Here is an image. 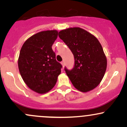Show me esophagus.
Masks as SVG:
<instances>
[{
    "label": "esophagus",
    "mask_w": 127,
    "mask_h": 127,
    "mask_svg": "<svg viewBox=\"0 0 127 127\" xmlns=\"http://www.w3.org/2000/svg\"><path fill=\"white\" fill-rule=\"evenodd\" d=\"M61 64H62V65H63V67H64V65H65L64 62H61Z\"/></svg>",
    "instance_id": "34e87169"
}]
</instances>
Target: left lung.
Returning <instances> with one entry per match:
<instances>
[{
	"instance_id": "8db88e82",
	"label": "left lung",
	"mask_w": 127,
	"mask_h": 127,
	"mask_svg": "<svg viewBox=\"0 0 127 127\" xmlns=\"http://www.w3.org/2000/svg\"><path fill=\"white\" fill-rule=\"evenodd\" d=\"M59 36L74 55L73 68H64L74 87L83 93L97 87L107 67V59L98 39L79 27L63 30Z\"/></svg>"
}]
</instances>
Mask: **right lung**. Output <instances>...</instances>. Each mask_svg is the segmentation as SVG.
Masks as SVG:
<instances>
[{
	"label": "right lung",
	"mask_w": 127,
	"mask_h": 127,
	"mask_svg": "<svg viewBox=\"0 0 127 127\" xmlns=\"http://www.w3.org/2000/svg\"><path fill=\"white\" fill-rule=\"evenodd\" d=\"M57 30L39 32L27 39L19 55L18 68L29 88L44 94L54 87L62 65L55 59L52 49L57 38Z\"/></svg>",
	"instance_id": "right-lung-1"
}]
</instances>
